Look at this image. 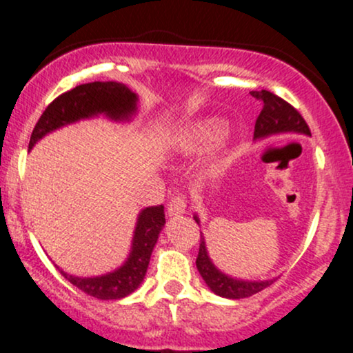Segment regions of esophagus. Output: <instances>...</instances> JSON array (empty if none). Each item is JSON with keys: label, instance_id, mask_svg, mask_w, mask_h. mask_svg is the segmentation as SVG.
<instances>
[{"label": "esophagus", "instance_id": "obj_1", "mask_svg": "<svg viewBox=\"0 0 353 353\" xmlns=\"http://www.w3.org/2000/svg\"><path fill=\"white\" fill-rule=\"evenodd\" d=\"M185 197L184 196H174L171 202L168 204V216L176 217V216H182L185 212Z\"/></svg>", "mask_w": 353, "mask_h": 353}]
</instances>
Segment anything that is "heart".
<instances>
[{"instance_id":"b5f03b06","label":"heart","mask_w":353,"mask_h":353,"mask_svg":"<svg viewBox=\"0 0 353 353\" xmlns=\"http://www.w3.org/2000/svg\"><path fill=\"white\" fill-rule=\"evenodd\" d=\"M225 124L217 119H201L182 125L172 137V148L181 154H199L214 145L224 136ZM230 164V152L228 148H219L201 168V176L204 179H216L228 171Z\"/></svg>"}]
</instances>
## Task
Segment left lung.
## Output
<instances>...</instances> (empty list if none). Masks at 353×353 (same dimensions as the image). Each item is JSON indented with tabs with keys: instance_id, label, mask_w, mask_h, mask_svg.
I'll use <instances>...</instances> for the list:
<instances>
[{
	"instance_id": "8db88e82",
	"label": "left lung",
	"mask_w": 353,
	"mask_h": 353,
	"mask_svg": "<svg viewBox=\"0 0 353 353\" xmlns=\"http://www.w3.org/2000/svg\"><path fill=\"white\" fill-rule=\"evenodd\" d=\"M250 94L259 101H262V111L255 121L254 139L261 141L267 139L270 136L277 134H303L310 136V129L307 125L303 117L299 114L297 109H294L289 103L275 96L274 92L265 91H250ZM194 221L201 225V219L197 214H194ZM197 270L201 277L204 279L205 285L212 290L219 297L224 299H245L250 295L261 292L270 283L275 282V279L269 281H247V279H237L232 275L222 272L219 267L209 257L208 247H205V239L201 232V245L199 255L196 259Z\"/></svg>"
}]
</instances>
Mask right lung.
Wrapping results in <instances>:
<instances>
[{"label":"right lung","mask_w":353,"mask_h":353,"mask_svg":"<svg viewBox=\"0 0 353 353\" xmlns=\"http://www.w3.org/2000/svg\"><path fill=\"white\" fill-rule=\"evenodd\" d=\"M137 101L139 98L136 92L116 81H94L76 86L56 98L46 108L34 125L30 149H33L36 143L50 132L83 119L104 116L116 123H129L137 112ZM164 224V205L145 208L137 214L128 259L117 269L92 277L72 275L58 267L59 272L68 282L94 299L117 301L128 297L143 283L154 245L157 244Z\"/></svg>","instance_id":"obj_1"}]
</instances>
